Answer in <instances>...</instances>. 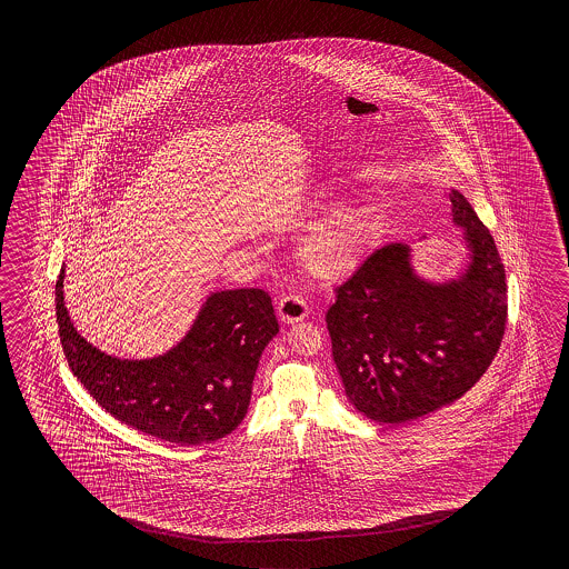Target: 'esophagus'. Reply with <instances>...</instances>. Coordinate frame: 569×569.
Returning <instances> with one entry per match:
<instances>
[{"label":"esophagus","instance_id":"obj_1","mask_svg":"<svg viewBox=\"0 0 569 569\" xmlns=\"http://www.w3.org/2000/svg\"><path fill=\"white\" fill-rule=\"evenodd\" d=\"M277 313H279L282 323H297L309 315V307L307 301L299 297V295H282L277 305Z\"/></svg>","mask_w":569,"mask_h":569}]
</instances>
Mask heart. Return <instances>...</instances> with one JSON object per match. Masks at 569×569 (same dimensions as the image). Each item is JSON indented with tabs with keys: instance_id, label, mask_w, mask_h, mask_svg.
I'll return each mask as SVG.
<instances>
[{
	"instance_id": "b5f03b06",
	"label": "heart",
	"mask_w": 569,
	"mask_h": 569,
	"mask_svg": "<svg viewBox=\"0 0 569 569\" xmlns=\"http://www.w3.org/2000/svg\"><path fill=\"white\" fill-rule=\"evenodd\" d=\"M380 230L382 219L375 207L338 209L305 238L302 264L317 279H343L370 252Z\"/></svg>"
}]
</instances>
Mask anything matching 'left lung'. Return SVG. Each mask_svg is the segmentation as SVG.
Listing matches in <instances>:
<instances>
[{
    "label": "left lung",
    "mask_w": 569,
    "mask_h": 569,
    "mask_svg": "<svg viewBox=\"0 0 569 569\" xmlns=\"http://www.w3.org/2000/svg\"><path fill=\"white\" fill-rule=\"evenodd\" d=\"M448 197L472 248L460 282L425 284L412 277L409 250L387 243L339 282L327 309L346 395L378 423H405L461 399L505 338L507 274L492 233L463 194Z\"/></svg>",
    "instance_id": "8db88e82"
}]
</instances>
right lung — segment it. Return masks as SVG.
Segmentation results:
<instances>
[{"mask_svg":"<svg viewBox=\"0 0 569 569\" xmlns=\"http://www.w3.org/2000/svg\"><path fill=\"white\" fill-rule=\"evenodd\" d=\"M57 280V321L71 372L101 409L170 443H211L242 423L256 368L279 321L262 289L221 290L207 299L174 350L128 362L96 350L74 331Z\"/></svg>","mask_w":569,"mask_h":569,"instance_id":"obj_1","label":"right lung"}]
</instances>
